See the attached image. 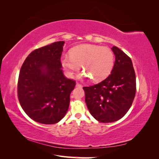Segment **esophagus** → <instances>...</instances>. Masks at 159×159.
I'll list each match as a JSON object with an SVG mask.
<instances>
[{"mask_svg":"<svg viewBox=\"0 0 159 159\" xmlns=\"http://www.w3.org/2000/svg\"><path fill=\"white\" fill-rule=\"evenodd\" d=\"M75 87H77V88H81V87H82V85H81V84H80L79 83H76Z\"/></svg>","mask_w":159,"mask_h":159,"instance_id":"1","label":"esophagus"}]
</instances>
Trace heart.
<instances>
[{"instance_id": "b5f03b06", "label": "heart", "mask_w": 159, "mask_h": 159, "mask_svg": "<svg viewBox=\"0 0 159 159\" xmlns=\"http://www.w3.org/2000/svg\"><path fill=\"white\" fill-rule=\"evenodd\" d=\"M61 64L69 78H73L82 66L83 76L100 81L110 74L114 65V54L107 47L93 44H82L73 48L70 56L64 55Z\"/></svg>"}]
</instances>
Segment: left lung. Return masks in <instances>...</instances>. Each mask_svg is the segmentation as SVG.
I'll return each mask as SVG.
<instances>
[{"label": "left lung", "instance_id": "8db88e82", "mask_svg": "<svg viewBox=\"0 0 159 159\" xmlns=\"http://www.w3.org/2000/svg\"><path fill=\"white\" fill-rule=\"evenodd\" d=\"M111 74L98 84L84 87L85 103L98 121L111 123L121 119L131 107L136 93V77L131 58L116 46Z\"/></svg>", "mask_w": 159, "mask_h": 159}]
</instances>
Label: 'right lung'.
Listing matches in <instances>:
<instances>
[{
  "mask_svg": "<svg viewBox=\"0 0 159 159\" xmlns=\"http://www.w3.org/2000/svg\"><path fill=\"white\" fill-rule=\"evenodd\" d=\"M64 41L32 52L21 67L18 97L25 112L42 124L59 122L66 114L75 81L66 78L61 69Z\"/></svg>",
  "mask_w": 159,
  "mask_h": 159,
  "instance_id": "right-lung-1",
  "label": "right lung"
}]
</instances>
